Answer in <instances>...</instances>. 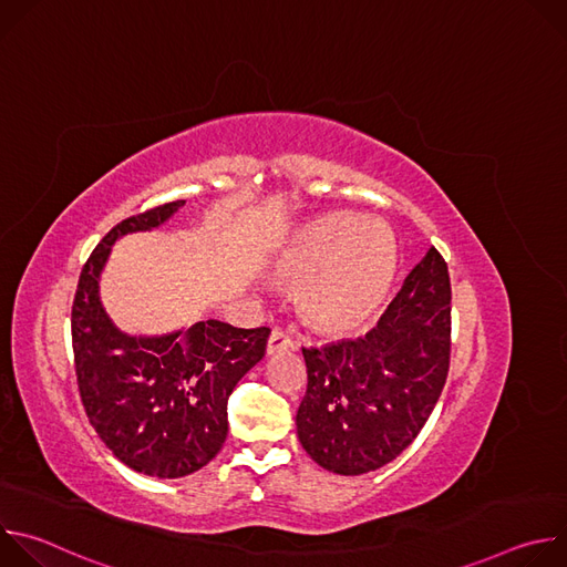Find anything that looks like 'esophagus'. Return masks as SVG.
Wrapping results in <instances>:
<instances>
[{"instance_id": "34e87169", "label": "esophagus", "mask_w": 567, "mask_h": 567, "mask_svg": "<svg viewBox=\"0 0 567 567\" xmlns=\"http://www.w3.org/2000/svg\"><path fill=\"white\" fill-rule=\"evenodd\" d=\"M293 348V341L282 332V330H274L269 334V341H267V354H278V352H287Z\"/></svg>"}]
</instances>
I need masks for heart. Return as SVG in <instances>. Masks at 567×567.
<instances>
[{
    "label": "heart",
    "instance_id": "heart-1",
    "mask_svg": "<svg viewBox=\"0 0 567 567\" xmlns=\"http://www.w3.org/2000/svg\"><path fill=\"white\" fill-rule=\"evenodd\" d=\"M394 269L392 230L343 210L305 221L271 258L274 276L298 287L300 318L322 334H348L370 320L390 291Z\"/></svg>",
    "mask_w": 567,
    "mask_h": 567
}]
</instances>
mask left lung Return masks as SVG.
Returning <instances> with one entry per match:
<instances>
[{"mask_svg": "<svg viewBox=\"0 0 567 567\" xmlns=\"http://www.w3.org/2000/svg\"><path fill=\"white\" fill-rule=\"evenodd\" d=\"M451 354V280L431 247L365 337L302 348L307 392L296 431L307 455L339 475L392 462L424 429Z\"/></svg>", "mask_w": 567, "mask_h": 567, "instance_id": "obj_1", "label": "left lung"}]
</instances>
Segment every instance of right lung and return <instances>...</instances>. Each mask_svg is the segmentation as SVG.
I'll use <instances>...</instances> for the list:
<instances>
[{"mask_svg": "<svg viewBox=\"0 0 567 567\" xmlns=\"http://www.w3.org/2000/svg\"><path fill=\"white\" fill-rule=\"evenodd\" d=\"M171 202L116 224L80 274L71 343L85 413L105 446L152 477L206 466L228 433V394L267 350L269 328L241 330L208 318L168 334L136 337L114 326L101 302V274L114 241L166 224Z\"/></svg>", "mask_w": 567, "mask_h": 567, "instance_id": "add662e5", "label": "right lung"}]
</instances>
